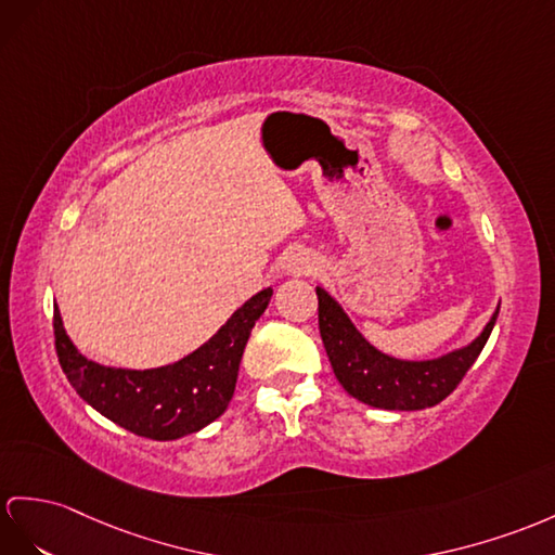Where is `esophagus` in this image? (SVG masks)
Listing matches in <instances>:
<instances>
[{
	"instance_id": "1",
	"label": "esophagus",
	"mask_w": 555,
	"mask_h": 555,
	"mask_svg": "<svg viewBox=\"0 0 555 555\" xmlns=\"http://www.w3.org/2000/svg\"><path fill=\"white\" fill-rule=\"evenodd\" d=\"M287 273L292 275H313L318 273V261L313 256H304V254H294L287 261Z\"/></svg>"
}]
</instances>
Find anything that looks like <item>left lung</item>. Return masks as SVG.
I'll use <instances>...</instances> for the list:
<instances>
[{"mask_svg":"<svg viewBox=\"0 0 555 555\" xmlns=\"http://www.w3.org/2000/svg\"><path fill=\"white\" fill-rule=\"evenodd\" d=\"M315 292L320 336L336 379L348 396L379 410H426L448 398L478 360L499 315L496 308L476 339L450 353L430 360H400L364 339L327 289L315 287Z\"/></svg>","mask_w":555,"mask_h":555,"instance_id":"obj_1","label":"left lung"}]
</instances>
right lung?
Listing matches in <instances>:
<instances>
[{
    "mask_svg": "<svg viewBox=\"0 0 555 555\" xmlns=\"http://www.w3.org/2000/svg\"><path fill=\"white\" fill-rule=\"evenodd\" d=\"M270 296L273 287L254 294L191 356L153 370L107 367L89 360L70 341L56 306L53 336L59 362L79 398L131 434L151 440L197 434L219 418L231 402L242 353Z\"/></svg>",
    "mask_w": 555,
    "mask_h": 555,
    "instance_id": "obj_1",
    "label": "right lung"
}]
</instances>
